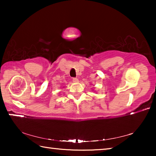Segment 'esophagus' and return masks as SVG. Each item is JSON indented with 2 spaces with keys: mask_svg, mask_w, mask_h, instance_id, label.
<instances>
[{
  "mask_svg": "<svg viewBox=\"0 0 156 156\" xmlns=\"http://www.w3.org/2000/svg\"><path fill=\"white\" fill-rule=\"evenodd\" d=\"M72 81L73 82V83H78V78H73Z\"/></svg>",
  "mask_w": 156,
  "mask_h": 156,
  "instance_id": "esophagus-1",
  "label": "esophagus"
}]
</instances>
